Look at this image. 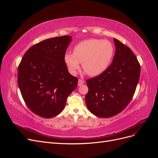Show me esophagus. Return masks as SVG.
Returning <instances> with one entry per match:
<instances>
[{"label":"esophagus","mask_w":158,"mask_h":158,"mask_svg":"<svg viewBox=\"0 0 158 158\" xmlns=\"http://www.w3.org/2000/svg\"><path fill=\"white\" fill-rule=\"evenodd\" d=\"M84 84V81L83 80H82V79H79L78 80V85H82V84Z\"/></svg>","instance_id":"esophagus-1"}]
</instances>
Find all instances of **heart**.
<instances>
[{
	"label": "heart",
	"instance_id": "heart-1",
	"mask_svg": "<svg viewBox=\"0 0 158 158\" xmlns=\"http://www.w3.org/2000/svg\"><path fill=\"white\" fill-rule=\"evenodd\" d=\"M114 53V47L111 41L93 38L78 43L73 53L65 54L64 62L72 74H76L82 63L85 73L90 76H96L109 67Z\"/></svg>",
	"mask_w": 158,
	"mask_h": 158
}]
</instances>
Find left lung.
<instances>
[{
	"label": "left lung",
	"mask_w": 158,
	"mask_h": 158,
	"mask_svg": "<svg viewBox=\"0 0 158 158\" xmlns=\"http://www.w3.org/2000/svg\"><path fill=\"white\" fill-rule=\"evenodd\" d=\"M116 51L112 63L103 73L86 80L85 103L89 111L102 118L113 117L132 100L140 75V65L132 50L114 38Z\"/></svg>",
	"instance_id": "obj_1"
}]
</instances>
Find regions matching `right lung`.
<instances>
[{
	"label": "right lung",
	"mask_w": 158,
	"mask_h": 158,
	"mask_svg": "<svg viewBox=\"0 0 158 158\" xmlns=\"http://www.w3.org/2000/svg\"><path fill=\"white\" fill-rule=\"evenodd\" d=\"M69 35L56 37L31 46L18 68V84L27 107L37 115L52 118L63 111L78 78L69 73L64 62Z\"/></svg>",
	"instance_id": "obj_1"
}]
</instances>
